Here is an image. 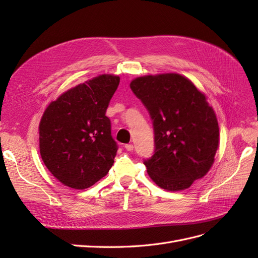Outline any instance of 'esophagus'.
<instances>
[{"mask_svg":"<svg viewBox=\"0 0 258 258\" xmlns=\"http://www.w3.org/2000/svg\"><path fill=\"white\" fill-rule=\"evenodd\" d=\"M124 148H126V150H127V151L131 152L132 150H134V145H132L131 143H130V144H126V145H124Z\"/></svg>","mask_w":258,"mask_h":258,"instance_id":"1","label":"esophagus"}]
</instances>
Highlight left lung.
Here are the masks:
<instances>
[{
	"instance_id": "1",
	"label": "left lung",
	"mask_w": 258,
	"mask_h": 258,
	"mask_svg": "<svg viewBox=\"0 0 258 258\" xmlns=\"http://www.w3.org/2000/svg\"><path fill=\"white\" fill-rule=\"evenodd\" d=\"M130 88L153 120L155 151L144 160L148 175L163 189L188 188L214 162L220 130L213 108L176 73L137 77Z\"/></svg>"
}]
</instances>
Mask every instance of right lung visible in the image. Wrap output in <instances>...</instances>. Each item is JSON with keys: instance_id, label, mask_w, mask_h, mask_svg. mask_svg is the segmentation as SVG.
<instances>
[{"instance_id": "1", "label": "right lung", "mask_w": 258, "mask_h": 258, "mask_svg": "<svg viewBox=\"0 0 258 258\" xmlns=\"http://www.w3.org/2000/svg\"><path fill=\"white\" fill-rule=\"evenodd\" d=\"M119 76L103 74L66 91L46 108L40 122V153L62 184L85 189L107 174L117 143L105 116Z\"/></svg>"}]
</instances>
